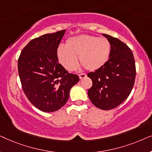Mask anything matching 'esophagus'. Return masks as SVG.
<instances>
[{
  "mask_svg": "<svg viewBox=\"0 0 152 152\" xmlns=\"http://www.w3.org/2000/svg\"><path fill=\"white\" fill-rule=\"evenodd\" d=\"M86 76H87L86 74H85V73H82V74L79 75V77H80V80H82V79L85 78Z\"/></svg>",
  "mask_w": 152,
  "mask_h": 152,
  "instance_id": "1",
  "label": "esophagus"
}]
</instances>
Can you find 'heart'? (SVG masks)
<instances>
[{
    "mask_svg": "<svg viewBox=\"0 0 152 152\" xmlns=\"http://www.w3.org/2000/svg\"><path fill=\"white\" fill-rule=\"evenodd\" d=\"M111 50V43L107 38L82 34L68 39L66 45H59L57 56L61 65L68 71L77 68V56L87 70L93 71L107 64Z\"/></svg>",
    "mask_w": 152,
    "mask_h": 152,
    "instance_id": "b5f03b06",
    "label": "heart"
}]
</instances>
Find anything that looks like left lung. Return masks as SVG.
Segmentation results:
<instances>
[{"label": "left lung", "mask_w": 152, "mask_h": 152, "mask_svg": "<svg viewBox=\"0 0 152 152\" xmlns=\"http://www.w3.org/2000/svg\"><path fill=\"white\" fill-rule=\"evenodd\" d=\"M102 35L111 43V55L104 66L87 75L93 82L88 95L98 109L110 110L129 95L136 78V65L132 51L125 43L110 35Z\"/></svg>", "instance_id": "obj_1"}]
</instances>
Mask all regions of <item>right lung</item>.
I'll return each mask as SVG.
<instances>
[{
  "mask_svg": "<svg viewBox=\"0 0 152 152\" xmlns=\"http://www.w3.org/2000/svg\"><path fill=\"white\" fill-rule=\"evenodd\" d=\"M66 30L32 39L18 60L22 88L29 101L43 112L61 109L69 98L70 89L79 81L77 75L59 64L57 50Z\"/></svg>",
  "mask_w": 152,
  "mask_h": 152,
  "instance_id": "1",
  "label": "right lung"
}]
</instances>
